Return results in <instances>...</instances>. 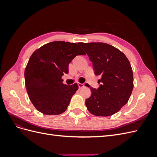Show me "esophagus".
<instances>
[{
  "mask_svg": "<svg viewBox=\"0 0 157 157\" xmlns=\"http://www.w3.org/2000/svg\"><path fill=\"white\" fill-rule=\"evenodd\" d=\"M78 88H82L84 86V84H82V83H78Z\"/></svg>",
  "mask_w": 157,
  "mask_h": 157,
  "instance_id": "34e87169",
  "label": "esophagus"
}]
</instances>
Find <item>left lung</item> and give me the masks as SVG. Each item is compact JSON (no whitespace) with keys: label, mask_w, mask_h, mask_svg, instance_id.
<instances>
[{"label":"left lung","mask_w":157,"mask_h":157,"mask_svg":"<svg viewBox=\"0 0 157 157\" xmlns=\"http://www.w3.org/2000/svg\"><path fill=\"white\" fill-rule=\"evenodd\" d=\"M78 44L92 61L95 75L101 76V84L98 89L90 87L91 96L85 101L88 111L99 117L114 115L129 100L134 88L130 61L119 50L103 42Z\"/></svg>","instance_id":"left-lung-1"}]
</instances>
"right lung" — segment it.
I'll use <instances>...</instances> for the list:
<instances>
[{"instance_id":"obj_1","label":"right lung","mask_w":157,"mask_h":157,"mask_svg":"<svg viewBox=\"0 0 157 157\" xmlns=\"http://www.w3.org/2000/svg\"><path fill=\"white\" fill-rule=\"evenodd\" d=\"M85 54L78 44L65 41L49 42L33 52L24 75L28 96L38 111L48 115L65 111L78 86L64 84L61 77L76 56Z\"/></svg>"}]
</instances>
